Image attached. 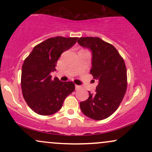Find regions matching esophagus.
<instances>
[{"label": "esophagus", "mask_w": 152, "mask_h": 152, "mask_svg": "<svg viewBox=\"0 0 152 152\" xmlns=\"http://www.w3.org/2000/svg\"><path fill=\"white\" fill-rule=\"evenodd\" d=\"M75 87H76V90H78L80 88H81V86H78V85H76Z\"/></svg>", "instance_id": "esophagus-1"}]
</instances>
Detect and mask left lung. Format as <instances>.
Returning a JSON list of instances; mask_svg holds the SVG:
<instances>
[{
    "label": "left lung",
    "instance_id": "obj_1",
    "mask_svg": "<svg viewBox=\"0 0 152 152\" xmlns=\"http://www.w3.org/2000/svg\"><path fill=\"white\" fill-rule=\"evenodd\" d=\"M80 46L91 50L90 73L98 80L96 93L80 103L82 112L88 118L103 120L111 116L123 100L127 87L124 61L114 46L98 37H81Z\"/></svg>",
    "mask_w": 152,
    "mask_h": 152
}]
</instances>
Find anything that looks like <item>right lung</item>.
I'll list each match as a JSON object with an SVG mask.
<instances>
[{"label": "right lung", "mask_w": 152, "mask_h": 152, "mask_svg": "<svg viewBox=\"0 0 152 152\" xmlns=\"http://www.w3.org/2000/svg\"><path fill=\"white\" fill-rule=\"evenodd\" d=\"M78 38H50L36 45L22 66L21 88L23 98L34 112L43 116L56 113L65 99L75 90L73 82L51 78L62 53L76 43Z\"/></svg>", "instance_id": "right-lung-1"}]
</instances>
